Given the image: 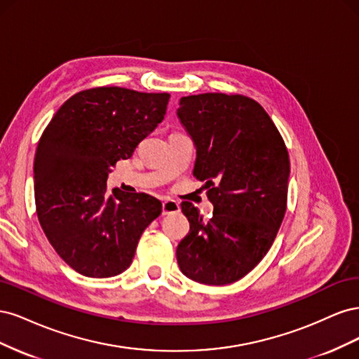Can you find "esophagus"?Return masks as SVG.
<instances>
[{"label":"esophagus","mask_w":359,"mask_h":359,"mask_svg":"<svg viewBox=\"0 0 359 359\" xmlns=\"http://www.w3.org/2000/svg\"><path fill=\"white\" fill-rule=\"evenodd\" d=\"M161 210H163V215H169V214H175L180 211V205L178 202L172 201V199H166L165 202L161 203Z\"/></svg>","instance_id":"34e87169"}]
</instances>
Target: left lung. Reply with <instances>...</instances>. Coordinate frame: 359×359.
<instances>
[{"label": "left lung", "mask_w": 359, "mask_h": 359, "mask_svg": "<svg viewBox=\"0 0 359 359\" xmlns=\"http://www.w3.org/2000/svg\"><path fill=\"white\" fill-rule=\"evenodd\" d=\"M177 114L196 145L193 175L214 205L205 222L190 202L181 203L190 231L178 244V265L198 283L229 285L276 240L287 205V148L264 107L243 94L182 97Z\"/></svg>", "instance_id": "obj_1"}]
</instances>
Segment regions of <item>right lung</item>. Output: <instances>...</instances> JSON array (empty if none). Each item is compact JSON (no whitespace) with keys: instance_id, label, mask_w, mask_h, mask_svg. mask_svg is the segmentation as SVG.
Here are the masks:
<instances>
[{"instance_id":"obj_1","label":"right lung","mask_w":359,"mask_h":359,"mask_svg":"<svg viewBox=\"0 0 359 359\" xmlns=\"http://www.w3.org/2000/svg\"><path fill=\"white\" fill-rule=\"evenodd\" d=\"M168 93L97 86L76 93L43 132L34 158L36 210L43 232L76 273L106 278L135 257L161 202L145 193L107 194L118 160L133 156L165 118Z\"/></svg>"}]
</instances>
